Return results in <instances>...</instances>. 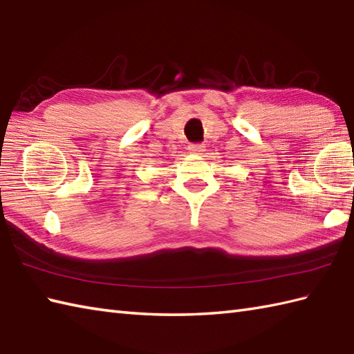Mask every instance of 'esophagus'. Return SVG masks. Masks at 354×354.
I'll return each mask as SVG.
<instances>
[{"instance_id": "obj_1", "label": "esophagus", "mask_w": 354, "mask_h": 354, "mask_svg": "<svg viewBox=\"0 0 354 354\" xmlns=\"http://www.w3.org/2000/svg\"><path fill=\"white\" fill-rule=\"evenodd\" d=\"M187 150H189V153H192V154H201L206 151V147H204L203 144H189Z\"/></svg>"}]
</instances>
